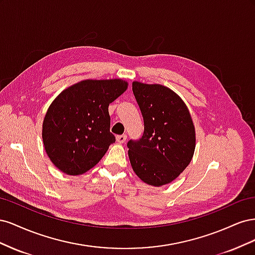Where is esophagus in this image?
Returning <instances> with one entry per match:
<instances>
[{
    "instance_id": "1",
    "label": "esophagus",
    "mask_w": 255,
    "mask_h": 255,
    "mask_svg": "<svg viewBox=\"0 0 255 255\" xmlns=\"http://www.w3.org/2000/svg\"><path fill=\"white\" fill-rule=\"evenodd\" d=\"M116 138H117V141H118L119 143H123V142H126V140H127V135H126V134L118 135Z\"/></svg>"
}]
</instances>
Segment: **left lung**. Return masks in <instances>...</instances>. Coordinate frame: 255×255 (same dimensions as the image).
Returning a JSON list of instances; mask_svg holds the SVG:
<instances>
[{
  "label": "left lung",
  "mask_w": 255,
  "mask_h": 255,
  "mask_svg": "<svg viewBox=\"0 0 255 255\" xmlns=\"http://www.w3.org/2000/svg\"><path fill=\"white\" fill-rule=\"evenodd\" d=\"M144 129L140 139L128 142L134 172L152 185L171 183L194 156L196 132L187 106L174 91L159 84L133 82Z\"/></svg>",
  "instance_id": "1"
}]
</instances>
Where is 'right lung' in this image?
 Masks as SVG:
<instances>
[{
    "label": "right lung",
    "mask_w": 255,
    "mask_h": 255,
    "mask_svg": "<svg viewBox=\"0 0 255 255\" xmlns=\"http://www.w3.org/2000/svg\"><path fill=\"white\" fill-rule=\"evenodd\" d=\"M128 88L120 79L86 80L65 89L42 125L45 152L60 171L80 175L95 167L116 141L109 106Z\"/></svg>",
    "instance_id": "right-lung-1"
}]
</instances>
